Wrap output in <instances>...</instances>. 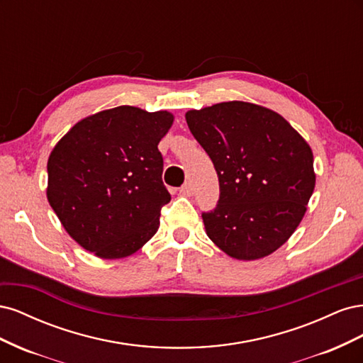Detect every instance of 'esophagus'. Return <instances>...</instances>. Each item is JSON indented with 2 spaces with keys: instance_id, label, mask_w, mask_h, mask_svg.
Listing matches in <instances>:
<instances>
[{
  "instance_id": "esophagus-1",
  "label": "esophagus",
  "mask_w": 363,
  "mask_h": 363,
  "mask_svg": "<svg viewBox=\"0 0 363 363\" xmlns=\"http://www.w3.org/2000/svg\"><path fill=\"white\" fill-rule=\"evenodd\" d=\"M180 194L184 196H191L194 194V184L191 182H186L180 188Z\"/></svg>"
}]
</instances>
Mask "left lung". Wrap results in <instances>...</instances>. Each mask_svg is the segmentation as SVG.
I'll list each match as a JSON object with an SVG mask.
<instances>
[{
    "label": "left lung",
    "mask_w": 363,
    "mask_h": 363,
    "mask_svg": "<svg viewBox=\"0 0 363 363\" xmlns=\"http://www.w3.org/2000/svg\"><path fill=\"white\" fill-rule=\"evenodd\" d=\"M186 123L213 162L219 200L206 233L230 257L262 259L298 227L315 188L313 155L286 119L244 101L189 111Z\"/></svg>",
    "instance_id": "1"
}]
</instances>
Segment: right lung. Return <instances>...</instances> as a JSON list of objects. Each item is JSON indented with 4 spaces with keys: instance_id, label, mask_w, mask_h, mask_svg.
<instances>
[{
    "instance_id": "add662e5",
    "label": "right lung",
    "mask_w": 363,
    "mask_h": 363,
    "mask_svg": "<svg viewBox=\"0 0 363 363\" xmlns=\"http://www.w3.org/2000/svg\"><path fill=\"white\" fill-rule=\"evenodd\" d=\"M174 116L119 106L77 123L48 159L47 196L68 235L101 259L136 252L155 236L171 195L157 148Z\"/></svg>"
}]
</instances>
